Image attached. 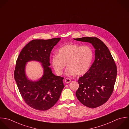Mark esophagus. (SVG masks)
Returning a JSON list of instances; mask_svg holds the SVG:
<instances>
[{
    "label": "esophagus",
    "instance_id": "1",
    "mask_svg": "<svg viewBox=\"0 0 129 129\" xmlns=\"http://www.w3.org/2000/svg\"><path fill=\"white\" fill-rule=\"evenodd\" d=\"M64 81H65V83H69V82H70V81H71V79H70L69 78H65V79Z\"/></svg>",
    "mask_w": 129,
    "mask_h": 129
}]
</instances>
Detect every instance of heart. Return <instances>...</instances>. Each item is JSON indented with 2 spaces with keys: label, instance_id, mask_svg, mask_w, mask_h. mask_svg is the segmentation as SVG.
<instances>
[{
  "label": "heart",
  "instance_id": "obj_1",
  "mask_svg": "<svg viewBox=\"0 0 129 129\" xmlns=\"http://www.w3.org/2000/svg\"><path fill=\"white\" fill-rule=\"evenodd\" d=\"M93 58V51L89 46L69 44L60 48L57 55L53 56L51 63L58 75H61L66 64L67 75L84 74L90 68Z\"/></svg>",
  "mask_w": 129,
  "mask_h": 129
}]
</instances>
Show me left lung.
<instances>
[{
	"label": "left lung",
	"instance_id": "obj_1",
	"mask_svg": "<svg viewBox=\"0 0 129 129\" xmlns=\"http://www.w3.org/2000/svg\"><path fill=\"white\" fill-rule=\"evenodd\" d=\"M74 39L91 43L95 49L93 64L78 80L79 86L76 97L87 107H99L106 103L113 93L117 75L116 64L107 46L98 38Z\"/></svg>",
	"mask_w": 129,
	"mask_h": 129
}]
</instances>
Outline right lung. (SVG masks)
Wrapping results in <instances>:
<instances>
[{"instance_id": "right-lung-1", "label": "right lung", "mask_w": 129, "mask_h": 129, "mask_svg": "<svg viewBox=\"0 0 129 129\" xmlns=\"http://www.w3.org/2000/svg\"><path fill=\"white\" fill-rule=\"evenodd\" d=\"M60 39L33 40L24 46L17 59L14 79L23 100L35 110L46 111L51 108L59 100L64 87V78L55 75L49 67L51 51ZM30 60L42 63L44 74L38 81L29 80L25 73L26 63Z\"/></svg>"}]
</instances>
